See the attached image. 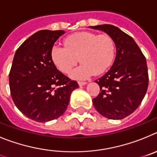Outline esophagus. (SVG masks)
<instances>
[{"instance_id": "esophagus-1", "label": "esophagus", "mask_w": 157, "mask_h": 157, "mask_svg": "<svg viewBox=\"0 0 157 157\" xmlns=\"http://www.w3.org/2000/svg\"><path fill=\"white\" fill-rule=\"evenodd\" d=\"M87 84V82H84V81H78L79 86H83V85H85Z\"/></svg>"}]
</instances>
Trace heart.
Wrapping results in <instances>:
<instances>
[{
  "label": "heart",
  "mask_w": 157,
  "mask_h": 157,
  "mask_svg": "<svg viewBox=\"0 0 157 157\" xmlns=\"http://www.w3.org/2000/svg\"><path fill=\"white\" fill-rule=\"evenodd\" d=\"M64 44L54 45L50 58L63 73H69L79 58L81 64L71 73L73 78L86 79L92 74H101L114 61L115 45L109 35L82 31L68 36Z\"/></svg>",
  "instance_id": "obj_1"
}]
</instances>
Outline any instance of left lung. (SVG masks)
Segmentation results:
<instances>
[{"mask_svg": "<svg viewBox=\"0 0 157 157\" xmlns=\"http://www.w3.org/2000/svg\"><path fill=\"white\" fill-rule=\"evenodd\" d=\"M107 34L116 46V57L107 73L95 80L100 93L92 99L99 114L122 119L141 104L148 86L146 59L131 36L110 24L91 27Z\"/></svg>", "mask_w": 157, "mask_h": 157, "instance_id": "obj_1", "label": "left lung"}]
</instances>
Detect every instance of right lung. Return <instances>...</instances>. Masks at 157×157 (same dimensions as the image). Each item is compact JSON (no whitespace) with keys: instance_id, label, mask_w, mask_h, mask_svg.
<instances>
[{"instance_id":"add662e5","label":"right lung","mask_w":157,"mask_h":157,"mask_svg":"<svg viewBox=\"0 0 157 157\" xmlns=\"http://www.w3.org/2000/svg\"><path fill=\"white\" fill-rule=\"evenodd\" d=\"M62 30H42L17 49L9 73L11 95L16 107L31 119L46 122L59 118L79 87L58 70L50 50Z\"/></svg>"}]
</instances>
